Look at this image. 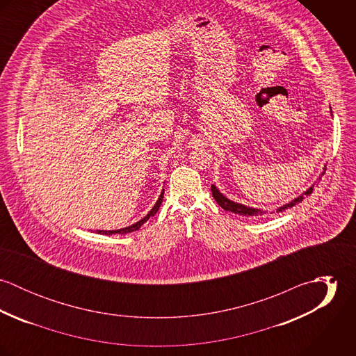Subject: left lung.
Returning a JSON list of instances; mask_svg holds the SVG:
<instances>
[{"instance_id":"8db88e82","label":"left lung","mask_w":356,"mask_h":356,"mask_svg":"<svg viewBox=\"0 0 356 356\" xmlns=\"http://www.w3.org/2000/svg\"><path fill=\"white\" fill-rule=\"evenodd\" d=\"M319 179H321V177H319ZM312 188H314V186H311L308 191H305V195L299 196L298 199L292 200L291 203L285 204V205L280 207V208L277 209V212H282V211H285V209H288V208L295 207L298 203H302L305 196H309V195L312 193ZM211 191H212V196H213L215 202L219 204L223 209H226V211H230V212H234V213H238V215H244V216H257V215L261 216L263 213H266L264 211H260V209H256V208H251V207H245V205H243V204L234 203V202L226 199V197L215 188V185L211 186Z\"/></svg>"}]
</instances>
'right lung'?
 Instances as JSON below:
<instances>
[{
  "label": "right lung",
  "mask_w": 356,
  "mask_h": 356,
  "mask_svg": "<svg viewBox=\"0 0 356 356\" xmlns=\"http://www.w3.org/2000/svg\"><path fill=\"white\" fill-rule=\"evenodd\" d=\"M163 196H164V191L160 193L159 200L153 205V208L148 212V215H147L145 218H143L141 220H138L137 223H134V225H131V226H127V227H123V229H119V230H97V233H99V234L111 236V234H126V233H131V232H134V230H138L151 216H153V215L159 211V207H160V204L163 202Z\"/></svg>",
  "instance_id": "add662e5"
}]
</instances>
